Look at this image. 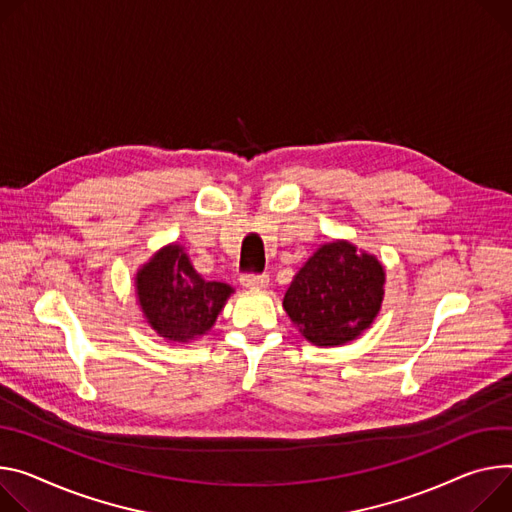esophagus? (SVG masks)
<instances>
[{
	"label": "esophagus",
	"instance_id": "esophagus-1",
	"mask_svg": "<svg viewBox=\"0 0 512 512\" xmlns=\"http://www.w3.org/2000/svg\"><path fill=\"white\" fill-rule=\"evenodd\" d=\"M269 284L267 275H243L241 277V286L245 290H265Z\"/></svg>",
	"mask_w": 512,
	"mask_h": 512
}]
</instances>
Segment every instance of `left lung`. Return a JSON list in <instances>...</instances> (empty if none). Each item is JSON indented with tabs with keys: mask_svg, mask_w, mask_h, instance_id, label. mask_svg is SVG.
<instances>
[{
	"mask_svg": "<svg viewBox=\"0 0 512 512\" xmlns=\"http://www.w3.org/2000/svg\"><path fill=\"white\" fill-rule=\"evenodd\" d=\"M384 284L386 269L376 255L337 239L320 245L294 275L284 310L308 343L347 345L374 324Z\"/></svg>",
	"mask_w": 512,
	"mask_h": 512,
	"instance_id": "8db88e82",
	"label": "left lung"
}]
</instances>
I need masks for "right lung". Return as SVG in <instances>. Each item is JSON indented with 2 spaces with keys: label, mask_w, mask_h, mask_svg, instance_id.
Segmentation results:
<instances>
[{
  "label": "right lung",
  "mask_w": 512,
  "mask_h": 512,
  "mask_svg": "<svg viewBox=\"0 0 512 512\" xmlns=\"http://www.w3.org/2000/svg\"><path fill=\"white\" fill-rule=\"evenodd\" d=\"M136 302L149 327L169 343L208 335L235 288L206 282L175 241L161 247L134 275Z\"/></svg>",
  "instance_id": "right-lung-1"
}]
</instances>
